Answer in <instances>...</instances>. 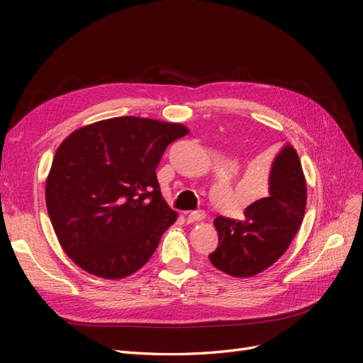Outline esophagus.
Instances as JSON below:
<instances>
[{
  "instance_id": "obj_1",
  "label": "esophagus",
  "mask_w": 363,
  "mask_h": 363,
  "mask_svg": "<svg viewBox=\"0 0 363 363\" xmlns=\"http://www.w3.org/2000/svg\"><path fill=\"white\" fill-rule=\"evenodd\" d=\"M206 218V213L203 211H194L188 215V223H196V221H203Z\"/></svg>"
}]
</instances>
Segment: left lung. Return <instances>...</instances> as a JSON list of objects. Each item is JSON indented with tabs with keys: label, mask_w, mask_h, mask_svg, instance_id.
<instances>
[{
	"label": "left lung",
	"mask_w": 363,
	"mask_h": 363,
	"mask_svg": "<svg viewBox=\"0 0 363 363\" xmlns=\"http://www.w3.org/2000/svg\"><path fill=\"white\" fill-rule=\"evenodd\" d=\"M268 195L251 203L244 219L218 216L212 265L233 277H252L277 262L303 223L307 188L294 147L284 145L269 169Z\"/></svg>",
	"instance_id": "1"
}]
</instances>
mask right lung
I'll return each instance as SVG.
<instances>
[{
	"label": "right lung",
	"mask_w": 363,
	"mask_h": 363,
	"mask_svg": "<svg viewBox=\"0 0 363 363\" xmlns=\"http://www.w3.org/2000/svg\"><path fill=\"white\" fill-rule=\"evenodd\" d=\"M188 133L182 124L119 116L62 142L45 200L63 251L82 269L115 280L150 260L177 219L162 199L156 168L167 147Z\"/></svg>",
	"instance_id": "add662e5"
}]
</instances>
